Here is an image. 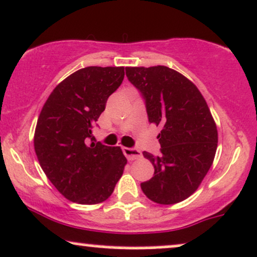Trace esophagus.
I'll return each mask as SVG.
<instances>
[{
  "label": "esophagus",
  "mask_w": 257,
  "mask_h": 257,
  "mask_svg": "<svg viewBox=\"0 0 257 257\" xmlns=\"http://www.w3.org/2000/svg\"><path fill=\"white\" fill-rule=\"evenodd\" d=\"M122 153H123V155L127 158V160H137V159L142 158V154L140 150L137 149V148L125 147V148H122Z\"/></svg>",
  "instance_id": "obj_1"
}]
</instances>
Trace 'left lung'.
<instances>
[{"label": "left lung", "mask_w": 257, "mask_h": 257, "mask_svg": "<svg viewBox=\"0 0 257 257\" xmlns=\"http://www.w3.org/2000/svg\"><path fill=\"white\" fill-rule=\"evenodd\" d=\"M125 69L144 99L149 122L161 127V154L143 152L155 171L141 188L159 204L186 200L206 177L218 147V130L206 99L194 83L166 66Z\"/></svg>", "instance_id": "1"}]
</instances>
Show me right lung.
Segmentation results:
<instances>
[{
    "mask_svg": "<svg viewBox=\"0 0 257 257\" xmlns=\"http://www.w3.org/2000/svg\"><path fill=\"white\" fill-rule=\"evenodd\" d=\"M123 75V67L81 68L53 90L39 114V165L57 191L75 203L105 201L122 176L127 160L121 149L96 142L92 128Z\"/></svg>",
    "mask_w": 257,
    "mask_h": 257,
    "instance_id": "1",
    "label": "right lung"
}]
</instances>
